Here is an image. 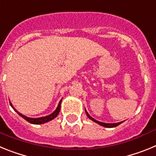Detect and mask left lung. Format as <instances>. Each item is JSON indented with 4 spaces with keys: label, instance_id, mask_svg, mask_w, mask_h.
Instances as JSON below:
<instances>
[{
    "label": "left lung",
    "instance_id": "left-lung-1",
    "mask_svg": "<svg viewBox=\"0 0 156 156\" xmlns=\"http://www.w3.org/2000/svg\"><path fill=\"white\" fill-rule=\"evenodd\" d=\"M85 112H86L87 115V117L89 118L90 119H91L92 121H94V122H96V123H98V124L101 125V126H104V127H108V128H112V127H115V126H117L118 125L121 124L123 121H122V122H115V123H106V122H100V121H98L96 120V119H94V118H92L91 116H90L89 114H88V112H87L86 108H85Z\"/></svg>",
    "mask_w": 156,
    "mask_h": 156
}]
</instances>
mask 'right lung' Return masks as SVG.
<instances>
[{
	"label": "right lung",
	"instance_id": "obj_1",
	"mask_svg": "<svg viewBox=\"0 0 156 156\" xmlns=\"http://www.w3.org/2000/svg\"><path fill=\"white\" fill-rule=\"evenodd\" d=\"M62 101V99H61V100H60L58 105V107L56 108V109L55 110V111H54L51 114H50V115H46V116L40 117V118H30V117H27V116H26V115H23V114L20 113V112H18L16 108H14L13 105H12V104L11 103V101H9V102H10V105H11V106L12 107V108H13V109L15 110V111H16V112H17L19 115H20V116L23 117L24 119H26L27 122H30V123H32V124H43V123H45V122H49V121L52 120V119H54L55 118H56V116L58 115L59 112H60V108H61Z\"/></svg>",
	"mask_w": 156,
	"mask_h": 156
}]
</instances>
